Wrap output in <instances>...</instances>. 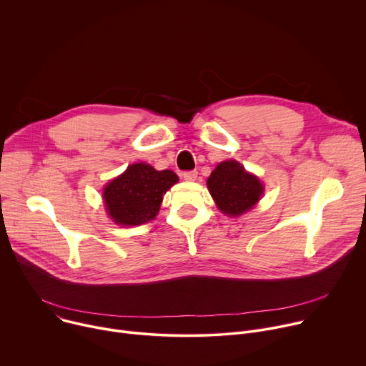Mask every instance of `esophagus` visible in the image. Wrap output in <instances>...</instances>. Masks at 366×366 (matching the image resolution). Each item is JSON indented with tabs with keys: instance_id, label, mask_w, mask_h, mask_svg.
<instances>
[{
	"instance_id": "esophagus-1",
	"label": "esophagus",
	"mask_w": 366,
	"mask_h": 366,
	"mask_svg": "<svg viewBox=\"0 0 366 366\" xmlns=\"http://www.w3.org/2000/svg\"><path fill=\"white\" fill-rule=\"evenodd\" d=\"M182 177L185 181H195L198 178V172L197 171H185L182 174Z\"/></svg>"
}]
</instances>
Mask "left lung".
I'll use <instances>...</instances> for the list:
<instances>
[{
	"label": "left lung",
	"instance_id": "left-lung-1",
	"mask_svg": "<svg viewBox=\"0 0 366 366\" xmlns=\"http://www.w3.org/2000/svg\"><path fill=\"white\" fill-rule=\"evenodd\" d=\"M207 188L219 210L230 217L249 212L264 194L262 182L249 174L237 161L219 164L207 179Z\"/></svg>",
	"mask_w": 366,
	"mask_h": 366
}]
</instances>
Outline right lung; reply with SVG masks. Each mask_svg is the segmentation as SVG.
Segmentation results:
<instances>
[{
    "label": "right lung",
    "mask_w": 366,
    "mask_h": 366,
    "mask_svg": "<svg viewBox=\"0 0 366 366\" xmlns=\"http://www.w3.org/2000/svg\"><path fill=\"white\" fill-rule=\"evenodd\" d=\"M178 182L175 172L133 164L104 188L107 214L122 226H140L156 217L167 191Z\"/></svg>",
    "instance_id": "add662e5"
}]
</instances>
